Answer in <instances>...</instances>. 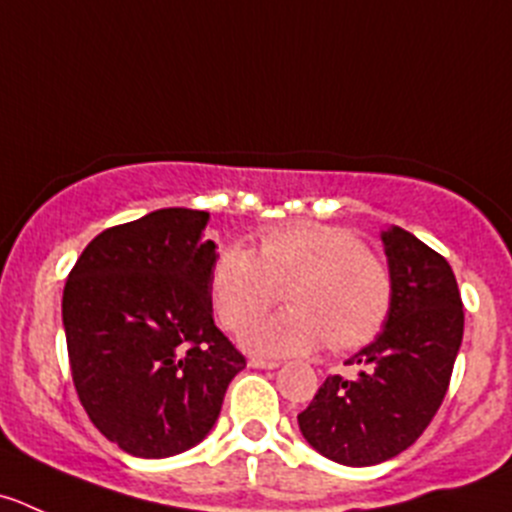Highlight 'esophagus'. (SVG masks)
I'll return each instance as SVG.
<instances>
[{"instance_id": "obj_1", "label": "esophagus", "mask_w": 512, "mask_h": 512, "mask_svg": "<svg viewBox=\"0 0 512 512\" xmlns=\"http://www.w3.org/2000/svg\"><path fill=\"white\" fill-rule=\"evenodd\" d=\"M250 367H262V370H275L280 367L277 360H262V357H250Z\"/></svg>"}]
</instances>
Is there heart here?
<instances>
[{
    "label": "heart",
    "mask_w": 512,
    "mask_h": 512,
    "mask_svg": "<svg viewBox=\"0 0 512 512\" xmlns=\"http://www.w3.org/2000/svg\"><path fill=\"white\" fill-rule=\"evenodd\" d=\"M285 291L292 307L247 327L250 350L292 355L325 345L357 350L393 310V272L350 227L295 222L260 232L257 252L232 242L217 252L210 297L222 327L237 332Z\"/></svg>",
    "instance_id": "obj_1"
}]
</instances>
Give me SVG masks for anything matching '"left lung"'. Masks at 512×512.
Returning <instances> with one entry per match:
<instances>
[{
    "label": "left lung",
    "mask_w": 512,
    "mask_h": 512,
    "mask_svg": "<svg viewBox=\"0 0 512 512\" xmlns=\"http://www.w3.org/2000/svg\"><path fill=\"white\" fill-rule=\"evenodd\" d=\"M393 272V310L352 360L355 377L330 375L297 415L307 443L335 463L365 468L408 450L443 405L463 342V300L453 267L403 227L382 232Z\"/></svg>",
    "instance_id": "1"
}]
</instances>
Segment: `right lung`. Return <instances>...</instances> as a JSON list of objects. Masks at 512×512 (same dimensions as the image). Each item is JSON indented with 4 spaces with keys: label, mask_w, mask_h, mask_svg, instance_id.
<instances>
[{
    "label": "right lung",
    "mask_w": 512,
    "mask_h": 512,
    "mask_svg": "<svg viewBox=\"0 0 512 512\" xmlns=\"http://www.w3.org/2000/svg\"><path fill=\"white\" fill-rule=\"evenodd\" d=\"M210 212L167 207L99 232L67 277L62 322L74 390L124 453L200 443L245 355L212 320Z\"/></svg>",
    "instance_id": "1"
}]
</instances>
